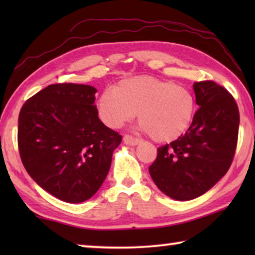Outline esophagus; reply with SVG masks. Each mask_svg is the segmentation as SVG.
Instances as JSON below:
<instances>
[{
    "instance_id": "esophagus-1",
    "label": "esophagus",
    "mask_w": 255,
    "mask_h": 255,
    "mask_svg": "<svg viewBox=\"0 0 255 255\" xmlns=\"http://www.w3.org/2000/svg\"><path fill=\"white\" fill-rule=\"evenodd\" d=\"M124 142L125 144H128V145H132V146H134V145H137L139 141V139L138 138H135V137H133V135H131V134H125L124 135Z\"/></svg>"
}]
</instances>
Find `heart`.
I'll return each mask as SVG.
<instances>
[{"label":"heart","mask_w":255,"mask_h":255,"mask_svg":"<svg viewBox=\"0 0 255 255\" xmlns=\"http://www.w3.org/2000/svg\"><path fill=\"white\" fill-rule=\"evenodd\" d=\"M96 107L107 127L121 128L138 114L142 130L151 138L170 141L190 127L196 102L186 87L154 76H135L102 93Z\"/></svg>","instance_id":"1"}]
</instances>
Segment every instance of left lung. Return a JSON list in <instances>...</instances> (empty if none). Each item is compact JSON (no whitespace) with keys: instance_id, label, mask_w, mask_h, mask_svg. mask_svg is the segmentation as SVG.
<instances>
[{"instance_id":"8db88e82","label":"left lung","mask_w":255,"mask_h":255,"mask_svg":"<svg viewBox=\"0 0 255 255\" xmlns=\"http://www.w3.org/2000/svg\"><path fill=\"white\" fill-rule=\"evenodd\" d=\"M198 109L184 134L160 146L148 167L152 180L177 201L196 198L228 172L238 142L239 110L224 87L211 80L194 83Z\"/></svg>"}]
</instances>
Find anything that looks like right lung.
<instances>
[{
    "instance_id": "obj_1",
    "label": "right lung",
    "mask_w": 255,
    "mask_h": 255,
    "mask_svg": "<svg viewBox=\"0 0 255 255\" xmlns=\"http://www.w3.org/2000/svg\"><path fill=\"white\" fill-rule=\"evenodd\" d=\"M96 88L54 83L26 100L18 117V149L29 175L68 203L89 200L106 180L122 135L97 116Z\"/></svg>"
}]
</instances>
